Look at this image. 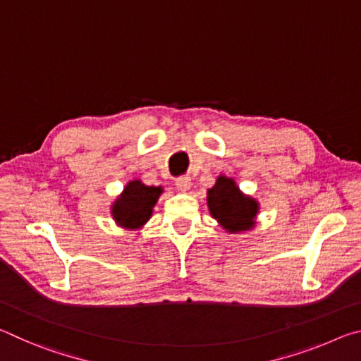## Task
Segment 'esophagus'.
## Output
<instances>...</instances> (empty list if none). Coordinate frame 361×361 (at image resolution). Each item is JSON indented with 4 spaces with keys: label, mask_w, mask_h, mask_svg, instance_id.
I'll return each mask as SVG.
<instances>
[{
    "label": "esophagus",
    "mask_w": 361,
    "mask_h": 361,
    "mask_svg": "<svg viewBox=\"0 0 361 361\" xmlns=\"http://www.w3.org/2000/svg\"><path fill=\"white\" fill-rule=\"evenodd\" d=\"M175 186L180 192H188L189 188H191V178L189 176H181V178L175 181Z\"/></svg>",
    "instance_id": "34e87169"
}]
</instances>
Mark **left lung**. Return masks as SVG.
<instances>
[{
    "label": "left lung",
    "instance_id": "1",
    "mask_svg": "<svg viewBox=\"0 0 361 361\" xmlns=\"http://www.w3.org/2000/svg\"><path fill=\"white\" fill-rule=\"evenodd\" d=\"M207 205L212 218L229 234L252 231L259 213V202L237 186L234 178L219 175L207 191Z\"/></svg>",
    "mask_w": 361,
    "mask_h": 361
}]
</instances>
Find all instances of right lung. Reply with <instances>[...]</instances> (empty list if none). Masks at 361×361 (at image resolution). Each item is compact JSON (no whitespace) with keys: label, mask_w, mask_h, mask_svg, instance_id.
<instances>
[{"label":"right lung","mask_w":361,"mask_h":361,"mask_svg":"<svg viewBox=\"0 0 361 361\" xmlns=\"http://www.w3.org/2000/svg\"><path fill=\"white\" fill-rule=\"evenodd\" d=\"M162 192V186H146L142 180H130L111 204L109 213L114 223L127 231L142 229L152 216Z\"/></svg>","instance_id":"add662e5"}]
</instances>
